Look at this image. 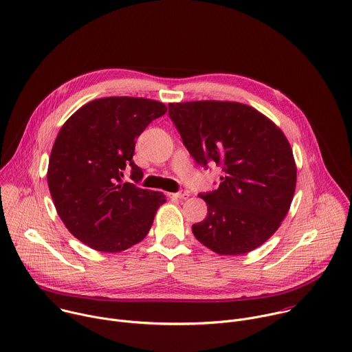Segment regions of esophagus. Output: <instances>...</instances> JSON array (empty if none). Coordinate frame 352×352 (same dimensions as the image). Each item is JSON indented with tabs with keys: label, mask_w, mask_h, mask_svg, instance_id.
Returning <instances> with one entry per match:
<instances>
[{
	"label": "esophagus",
	"mask_w": 352,
	"mask_h": 352,
	"mask_svg": "<svg viewBox=\"0 0 352 352\" xmlns=\"http://www.w3.org/2000/svg\"><path fill=\"white\" fill-rule=\"evenodd\" d=\"M171 196L175 197V199L182 200V199H188V197H189V192H188V190H179V192H177V193H173Z\"/></svg>",
	"instance_id": "1"
}]
</instances>
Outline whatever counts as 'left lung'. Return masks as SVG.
Here are the masks:
<instances>
[{
  "label": "left lung",
  "mask_w": 352,
  "mask_h": 352,
  "mask_svg": "<svg viewBox=\"0 0 352 352\" xmlns=\"http://www.w3.org/2000/svg\"><path fill=\"white\" fill-rule=\"evenodd\" d=\"M185 148L204 168H222L218 189L200 193L207 217L195 238L221 256L265 243L285 219L296 190L292 146L275 123L249 104L196 100L168 104Z\"/></svg>",
  "instance_id": "1"
}]
</instances>
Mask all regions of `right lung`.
<instances>
[{
  "instance_id": "obj_1",
  "label": "right lung",
  "mask_w": 352,
  "mask_h": 352,
  "mask_svg": "<svg viewBox=\"0 0 352 352\" xmlns=\"http://www.w3.org/2000/svg\"><path fill=\"white\" fill-rule=\"evenodd\" d=\"M166 111L153 99L107 96L81 106L58 133L48 188L65 226L91 249L119 253L148 235L166 196L122 178L126 167L135 182L144 177L133 160L135 141Z\"/></svg>"
}]
</instances>
